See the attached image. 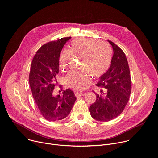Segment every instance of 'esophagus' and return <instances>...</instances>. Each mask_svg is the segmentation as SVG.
Listing matches in <instances>:
<instances>
[{
  "label": "esophagus",
  "instance_id": "esophagus-1",
  "mask_svg": "<svg viewBox=\"0 0 158 158\" xmlns=\"http://www.w3.org/2000/svg\"><path fill=\"white\" fill-rule=\"evenodd\" d=\"M85 94V92H82V91H77L75 93V96L76 97H83Z\"/></svg>",
  "mask_w": 158,
  "mask_h": 158
}]
</instances>
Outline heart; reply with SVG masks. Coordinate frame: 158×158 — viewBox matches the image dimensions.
<instances>
[{"label":"heart","mask_w":158,"mask_h":158,"mask_svg":"<svg viewBox=\"0 0 158 158\" xmlns=\"http://www.w3.org/2000/svg\"><path fill=\"white\" fill-rule=\"evenodd\" d=\"M71 54L82 58L80 67L84 70L72 72L67 77L69 85L77 89L85 88L89 82L88 72L94 77L103 76L108 70L112 60V50L107 43L85 38L75 39L72 42L69 51H64L60 56V67L63 71L68 68Z\"/></svg>","instance_id":"b5f03b06"}]
</instances>
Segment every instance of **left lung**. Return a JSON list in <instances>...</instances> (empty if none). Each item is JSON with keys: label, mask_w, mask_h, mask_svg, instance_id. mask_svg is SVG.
Returning <instances> with one entry per match:
<instances>
[{"label": "left lung", "mask_w": 158, "mask_h": 158, "mask_svg": "<svg viewBox=\"0 0 158 158\" xmlns=\"http://www.w3.org/2000/svg\"><path fill=\"white\" fill-rule=\"evenodd\" d=\"M113 50L111 65L97 86L105 88L96 93L97 100L89 107L91 117L97 121H108L118 117L127 106L131 91L128 63L124 52L108 40Z\"/></svg>", "instance_id": "1"}]
</instances>
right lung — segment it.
<instances>
[{
  "mask_svg": "<svg viewBox=\"0 0 158 158\" xmlns=\"http://www.w3.org/2000/svg\"><path fill=\"white\" fill-rule=\"evenodd\" d=\"M70 39L62 38L44 44L31 62L29 74L31 91L41 114L48 121H59L67 117L77 99L70 89L64 90L62 96H55L53 92L57 83L60 55Z\"/></svg>",
  "mask_w": 158,
  "mask_h": 158,
  "instance_id": "right-lung-1",
  "label": "right lung"
}]
</instances>
